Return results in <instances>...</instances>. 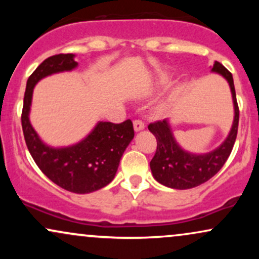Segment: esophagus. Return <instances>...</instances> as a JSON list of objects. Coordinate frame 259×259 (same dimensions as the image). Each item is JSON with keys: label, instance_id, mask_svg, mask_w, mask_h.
<instances>
[{"label": "esophagus", "instance_id": "esophagus-1", "mask_svg": "<svg viewBox=\"0 0 259 259\" xmlns=\"http://www.w3.org/2000/svg\"><path fill=\"white\" fill-rule=\"evenodd\" d=\"M134 129H135V132H141L145 129V124L141 120H135L134 121Z\"/></svg>", "mask_w": 259, "mask_h": 259}]
</instances>
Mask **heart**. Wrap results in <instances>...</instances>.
Instances as JSON below:
<instances>
[{
  "mask_svg": "<svg viewBox=\"0 0 259 259\" xmlns=\"http://www.w3.org/2000/svg\"><path fill=\"white\" fill-rule=\"evenodd\" d=\"M167 109H168V105H167V103H162V105H160V106L158 107V111H159L160 113L167 112Z\"/></svg>",
  "mask_w": 259,
  "mask_h": 259,
  "instance_id": "heart-1",
  "label": "heart"
}]
</instances>
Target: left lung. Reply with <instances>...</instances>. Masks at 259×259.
Returning <instances> with one entry per match:
<instances>
[{"instance_id": "left-lung-1", "label": "left lung", "mask_w": 259, "mask_h": 259, "mask_svg": "<svg viewBox=\"0 0 259 259\" xmlns=\"http://www.w3.org/2000/svg\"><path fill=\"white\" fill-rule=\"evenodd\" d=\"M212 72L227 80L234 103L233 125L227 139L218 147L207 153L189 152L178 144L168 119L148 125V130L157 139L156 154L150 162L151 171L159 184L170 189H192L206 183L221 170L234 147L239 126V106L233 75L219 62H214Z\"/></svg>"}]
</instances>
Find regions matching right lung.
<instances>
[{"label": "right lung", "mask_w": 259, "mask_h": 259, "mask_svg": "<svg viewBox=\"0 0 259 259\" xmlns=\"http://www.w3.org/2000/svg\"><path fill=\"white\" fill-rule=\"evenodd\" d=\"M74 58L73 53L52 56L29 76L22 126L32 159L50 180L74 194H90L114 179L121 156L134 139V127L130 119L120 124L99 121L84 139L70 146L53 147L41 140L30 123L35 85L52 74L72 72L78 67Z\"/></svg>", "instance_id": "right-lung-1"}]
</instances>
